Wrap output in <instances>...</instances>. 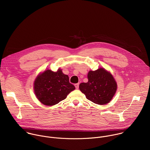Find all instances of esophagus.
I'll return each mask as SVG.
<instances>
[{
    "label": "esophagus",
    "mask_w": 150,
    "mask_h": 150,
    "mask_svg": "<svg viewBox=\"0 0 150 150\" xmlns=\"http://www.w3.org/2000/svg\"><path fill=\"white\" fill-rule=\"evenodd\" d=\"M74 86H75V87H76V89H78V88H79V83L75 84H74Z\"/></svg>",
    "instance_id": "obj_1"
}]
</instances>
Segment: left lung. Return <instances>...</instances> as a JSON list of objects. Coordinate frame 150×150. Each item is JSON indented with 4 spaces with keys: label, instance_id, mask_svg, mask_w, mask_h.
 Returning <instances> with one entry per match:
<instances>
[{
    "label": "left lung",
    "instance_id": "1",
    "mask_svg": "<svg viewBox=\"0 0 150 150\" xmlns=\"http://www.w3.org/2000/svg\"><path fill=\"white\" fill-rule=\"evenodd\" d=\"M87 83H81L80 91L86 98L93 102L104 105L110 101L114 96L117 84L112 75L103 68L88 73Z\"/></svg>",
    "mask_w": 150,
    "mask_h": 150
}]
</instances>
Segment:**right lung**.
<instances>
[{"mask_svg": "<svg viewBox=\"0 0 150 150\" xmlns=\"http://www.w3.org/2000/svg\"><path fill=\"white\" fill-rule=\"evenodd\" d=\"M34 92L38 100L44 105L52 106L64 100L75 89L69 83V77L60 69L56 72L44 71L34 81Z\"/></svg>", "mask_w": 150, "mask_h": 150, "instance_id": "add662e5", "label": "right lung"}]
</instances>
